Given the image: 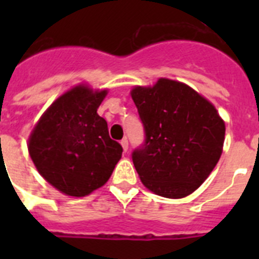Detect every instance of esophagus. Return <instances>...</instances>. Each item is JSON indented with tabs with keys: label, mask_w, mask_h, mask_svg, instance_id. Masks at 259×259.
Masks as SVG:
<instances>
[{
	"label": "esophagus",
	"mask_w": 259,
	"mask_h": 259,
	"mask_svg": "<svg viewBox=\"0 0 259 259\" xmlns=\"http://www.w3.org/2000/svg\"><path fill=\"white\" fill-rule=\"evenodd\" d=\"M120 144H122L123 150H124V152H127V150H128V140H127V139H123V140L120 141Z\"/></svg>",
	"instance_id": "1"
}]
</instances>
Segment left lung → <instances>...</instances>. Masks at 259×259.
Returning a JSON list of instances; mask_svg holds the SVG:
<instances>
[{
	"instance_id": "8db88e82",
	"label": "left lung",
	"mask_w": 259,
	"mask_h": 259,
	"mask_svg": "<svg viewBox=\"0 0 259 259\" xmlns=\"http://www.w3.org/2000/svg\"><path fill=\"white\" fill-rule=\"evenodd\" d=\"M131 96L145 131L144 144L132 153L143 184L167 198L193 193L221 158L223 119L211 102L175 80L135 87Z\"/></svg>"
}]
</instances>
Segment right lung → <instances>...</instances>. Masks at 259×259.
Masks as SVG:
<instances>
[{
  "label": "right lung",
  "mask_w": 259,
  "mask_h": 259,
  "mask_svg": "<svg viewBox=\"0 0 259 259\" xmlns=\"http://www.w3.org/2000/svg\"><path fill=\"white\" fill-rule=\"evenodd\" d=\"M107 91L80 84L58 97L28 139V152L40 175L62 193L83 197L102 187L122 157L97 114Z\"/></svg>",
  "instance_id": "right-lung-1"
}]
</instances>
